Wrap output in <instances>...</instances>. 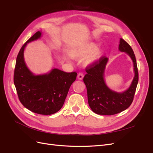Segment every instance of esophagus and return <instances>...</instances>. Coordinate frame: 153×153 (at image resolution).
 Here are the masks:
<instances>
[{
  "instance_id": "obj_1",
  "label": "esophagus",
  "mask_w": 153,
  "mask_h": 153,
  "mask_svg": "<svg viewBox=\"0 0 153 153\" xmlns=\"http://www.w3.org/2000/svg\"><path fill=\"white\" fill-rule=\"evenodd\" d=\"M77 78H78V79H79V80H82V79H83V78H84V74L82 73H79L78 74Z\"/></svg>"
}]
</instances>
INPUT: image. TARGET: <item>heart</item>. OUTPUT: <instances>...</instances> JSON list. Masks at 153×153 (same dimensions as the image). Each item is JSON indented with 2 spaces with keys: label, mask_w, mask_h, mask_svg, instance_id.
<instances>
[{
  "label": "heart",
  "mask_w": 153,
  "mask_h": 153,
  "mask_svg": "<svg viewBox=\"0 0 153 153\" xmlns=\"http://www.w3.org/2000/svg\"><path fill=\"white\" fill-rule=\"evenodd\" d=\"M98 45L95 43H88L82 45L74 47L68 50L69 57L75 59H83V64L85 66H91L100 61L102 57L103 50L101 48H97ZM65 59L68 61L69 57L66 56Z\"/></svg>",
  "instance_id": "obj_1"
}]
</instances>
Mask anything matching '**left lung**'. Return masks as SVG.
Instances as JSON below:
<instances>
[{
	"label": "left lung",
	"instance_id": "1",
	"mask_svg": "<svg viewBox=\"0 0 153 153\" xmlns=\"http://www.w3.org/2000/svg\"><path fill=\"white\" fill-rule=\"evenodd\" d=\"M119 50L127 53L133 63L135 75L128 89L122 92L114 91L105 81V70L108 61L101 57L98 62L87 67L84 82L87 87L88 103L91 110L97 114L111 115L123 112L131 105L138 82V73L135 55L129 45L120 39Z\"/></svg>",
	"mask_w": 153,
	"mask_h": 153
}]
</instances>
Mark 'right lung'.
Segmentation results:
<instances>
[{
    "instance_id": "1",
    "label": "right lung",
    "mask_w": 153,
    "mask_h": 153,
    "mask_svg": "<svg viewBox=\"0 0 153 153\" xmlns=\"http://www.w3.org/2000/svg\"><path fill=\"white\" fill-rule=\"evenodd\" d=\"M41 35V31L36 32L21 48L16 61L14 84L18 98L26 108L38 114L51 115L62 107L77 73L57 68L42 75H34L30 71L24 60V50L27 43L39 39Z\"/></svg>"
}]
</instances>
